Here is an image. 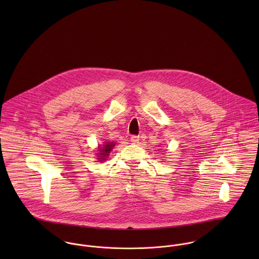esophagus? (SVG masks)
Segmentation results:
<instances>
[{
	"label": "esophagus",
	"instance_id": "esophagus-1",
	"mask_svg": "<svg viewBox=\"0 0 259 259\" xmlns=\"http://www.w3.org/2000/svg\"><path fill=\"white\" fill-rule=\"evenodd\" d=\"M131 142L133 143V144H139L140 143V137H138V136H133L132 138H131Z\"/></svg>",
	"mask_w": 259,
	"mask_h": 259
}]
</instances>
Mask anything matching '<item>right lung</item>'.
I'll list each match as a JSON object with an SVG mask.
<instances>
[{
  "mask_svg": "<svg viewBox=\"0 0 259 259\" xmlns=\"http://www.w3.org/2000/svg\"><path fill=\"white\" fill-rule=\"evenodd\" d=\"M115 144L113 142L111 143H105L103 146H99V152H98V159L99 161H105L109 154L111 153V149L114 148Z\"/></svg>",
  "mask_w": 259,
  "mask_h": 259,
  "instance_id": "1",
  "label": "right lung"
}]
</instances>
